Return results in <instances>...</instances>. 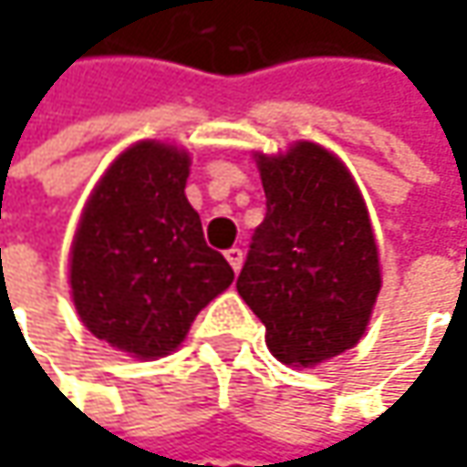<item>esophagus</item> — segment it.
<instances>
[{
  "instance_id": "1",
  "label": "esophagus",
  "mask_w": 467,
  "mask_h": 467,
  "mask_svg": "<svg viewBox=\"0 0 467 467\" xmlns=\"http://www.w3.org/2000/svg\"><path fill=\"white\" fill-rule=\"evenodd\" d=\"M225 260H228V265L239 273L242 270V265H244V252L239 249V246H231L228 252H225Z\"/></svg>"
}]
</instances>
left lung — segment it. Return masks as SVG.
<instances>
[{"mask_svg":"<svg viewBox=\"0 0 467 467\" xmlns=\"http://www.w3.org/2000/svg\"><path fill=\"white\" fill-rule=\"evenodd\" d=\"M257 166L267 213L236 288L278 361L317 367L361 340L382 288L367 205L348 169L314 142L257 155Z\"/></svg>","mask_w":467,"mask_h":467,"instance_id":"left-lung-1","label":"left lung"}]
</instances>
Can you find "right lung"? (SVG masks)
I'll list each match as a JSON object with an SVG mask.
<instances>
[{
    "mask_svg": "<svg viewBox=\"0 0 467 467\" xmlns=\"http://www.w3.org/2000/svg\"><path fill=\"white\" fill-rule=\"evenodd\" d=\"M189 155L137 142L103 173L72 242L69 283L82 325L135 358L179 348L234 270L205 244L184 187Z\"/></svg>",
    "mask_w": 467,
    "mask_h": 467,
    "instance_id": "right-lung-1",
    "label": "right lung"
}]
</instances>
